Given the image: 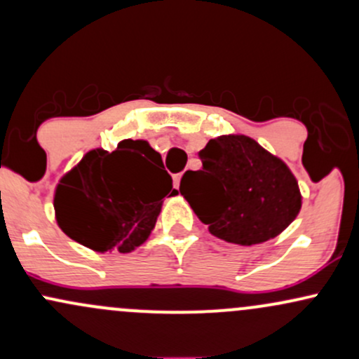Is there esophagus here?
Wrapping results in <instances>:
<instances>
[{
    "label": "esophagus",
    "instance_id": "1",
    "mask_svg": "<svg viewBox=\"0 0 359 359\" xmlns=\"http://www.w3.org/2000/svg\"><path fill=\"white\" fill-rule=\"evenodd\" d=\"M180 179H182V174H175L174 175V184H175L177 189H179V185H180Z\"/></svg>",
    "mask_w": 359,
    "mask_h": 359
}]
</instances>
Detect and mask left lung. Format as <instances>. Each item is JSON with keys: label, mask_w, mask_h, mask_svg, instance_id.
Here are the masks:
<instances>
[{"label": "left lung", "mask_w": 359, "mask_h": 359, "mask_svg": "<svg viewBox=\"0 0 359 359\" xmlns=\"http://www.w3.org/2000/svg\"><path fill=\"white\" fill-rule=\"evenodd\" d=\"M203 170H187L180 194L209 231L234 245L275 238L297 217L299 184L282 160L255 140L228 135L199 151Z\"/></svg>", "instance_id": "left-lung-1"}]
</instances>
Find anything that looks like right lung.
I'll return each instance as SVG.
<instances>
[{"label":"right lung","mask_w":359,"mask_h":359,"mask_svg":"<svg viewBox=\"0 0 359 359\" xmlns=\"http://www.w3.org/2000/svg\"><path fill=\"white\" fill-rule=\"evenodd\" d=\"M167 194L177 191L162 156L147 142L125 140L114 151L86 154L62 177L53 208L60 229L74 241L100 253H130L150 236Z\"/></svg>","instance_id":"1"}]
</instances>
